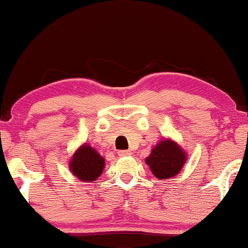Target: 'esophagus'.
Returning <instances> with one entry per match:
<instances>
[{"mask_svg":"<svg viewBox=\"0 0 248 248\" xmlns=\"http://www.w3.org/2000/svg\"><path fill=\"white\" fill-rule=\"evenodd\" d=\"M131 154L130 151H119L118 152V155L119 156H129Z\"/></svg>","mask_w":248,"mask_h":248,"instance_id":"obj_1","label":"esophagus"}]
</instances>
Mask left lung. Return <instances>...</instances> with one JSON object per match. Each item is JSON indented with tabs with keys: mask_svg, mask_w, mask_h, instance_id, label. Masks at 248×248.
<instances>
[{
	"mask_svg": "<svg viewBox=\"0 0 248 248\" xmlns=\"http://www.w3.org/2000/svg\"><path fill=\"white\" fill-rule=\"evenodd\" d=\"M186 160L183 149L176 142L165 139L153 148L151 155L146 158V164L157 179L165 180L179 174Z\"/></svg>",
	"mask_w": 248,
	"mask_h": 248,
	"instance_id": "8db88e82",
	"label": "left lung"
}]
</instances>
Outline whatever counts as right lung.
Segmentation results:
<instances>
[{
	"label": "right lung",
	"mask_w": 248,
	"mask_h": 248,
	"mask_svg": "<svg viewBox=\"0 0 248 248\" xmlns=\"http://www.w3.org/2000/svg\"><path fill=\"white\" fill-rule=\"evenodd\" d=\"M104 164V158L101 157L95 149L89 145H83L73 156L69 169L79 180L90 182L101 175Z\"/></svg>",
	"instance_id": "1"
}]
</instances>
